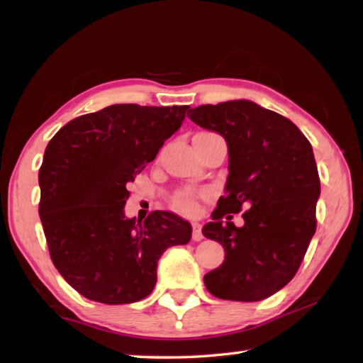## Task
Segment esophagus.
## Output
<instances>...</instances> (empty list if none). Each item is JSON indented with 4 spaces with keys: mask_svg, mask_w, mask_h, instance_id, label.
Returning <instances> with one entry per match:
<instances>
[{
    "mask_svg": "<svg viewBox=\"0 0 363 363\" xmlns=\"http://www.w3.org/2000/svg\"><path fill=\"white\" fill-rule=\"evenodd\" d=\"M203 238V233H201V225L200 224H194L192 225V240L194 242H200Z\"/></svg>",
    "mask_w": 363,
    "mask_h": 363,
    "instance_id": "34e87169",
    "label": "esophagus"
}]
</instances>
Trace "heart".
I'll list each match as a JSON object with an SVG mask.
<instances>
[{"label":"heart","mask_w":363,"mask_h":363,"mask_svg":"<svg viewBox=\"0 0 363 363\" xmlns=\"http://www.w3.org/2000/svg\"><path fill=\"white\" fill-rule=\"evenodd\" d=\"M176 208L182 213H192L195 210V200L190 196H179L176 201Z\"/></svg>","instance_id":"1"}]
</instances>
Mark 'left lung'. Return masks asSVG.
Returning a JSON list of instances; mask_svg holds the SVG:
<instances>
[{"mask_svg": "<svg viewBox=\"0 0 363 363\" xmlns=\"http://www.w3.org/2000/svg\"><path fill=\"white\" fill-rule=\"evenodd\" d=\"M187 116L229 149L225 195L201 230L225 251L203 277L206 290L243 303L272 296L296 275L315 233L320 177L312 145L293 121L251 101L208 104ZM242 209L245 224L237 228L230 219Z\"/></svg>", "mask_w": 363, "mask_h": 363, "instance_id": "8db88e82", "label": "left lung"}]
</instances>
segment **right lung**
<instances>
[{"instance_id":"right-lung-1","label":"right lung","mask_w":363,"mask_h":363,"mask_svg":"<svg viewBox=\"0 0 363 363\" xmlns=\"http://www.w3.org/2000/svg\"><path fill=\"white\" fill-rule=\"evenodd\" d=\"M187 108L115 104L69 121L49 140L38 173L40 219L52 264L84 298L144 299L163 251L192 237L187 220L168 211L125 218L126 186L179 130Z\"/></svg>"}]
</instances>
